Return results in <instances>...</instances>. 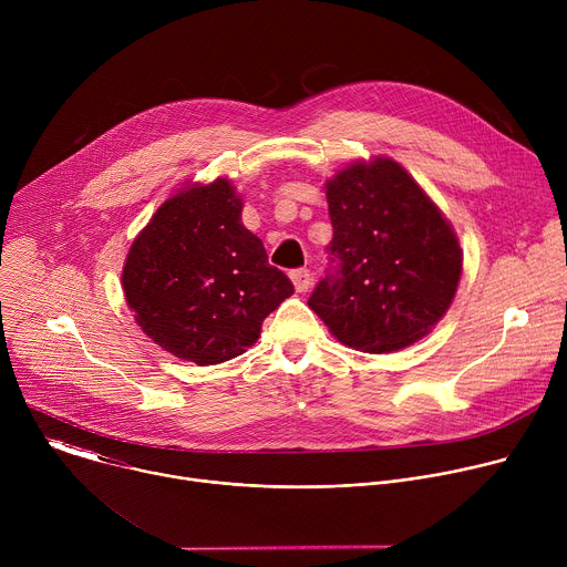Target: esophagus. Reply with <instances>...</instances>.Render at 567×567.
I'll return each instance as SVG.
<instances>
[{
  "mask_svg": "<svg viewBox=\"0 0 567 567\" xmlns=\"http://www.w3.org/2000/svg\"><path fill=\"white\" fill-rule=\"evenodd\" d=\"M289 278H291L293 289H296L298 293H305V291L311 287V274H309L307 269H296V271L289 274Z\"/></svg>",
  "mask_w": 567,
  "mask_h": 567,
  "instance_id": "1",
  "label": "esophagus"
}]
</instances>
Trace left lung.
Listing matches in <instances>:
<instances>
[{
    "mask_svg": "<svg viewBox=\"0 0 567 567\" xmlns=\"http://www.w3.org/2000/svg\"><path fill=\"white\" fill-rule=\"evenodd\" d=\"M339 271L309 307L332 337L354 350L411 348L444 318L460 278L453 224L394 158H354L326 182Z\"/></svg>",
    "mask_w": 567,
    "mask_h": 567,
    "instance_id": "obj_1",
    "label": "left lung"
}]
</instances>
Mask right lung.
<instances>
[{
	"label": "right lung",
	"instance_id": "right-lung-1",
	"mask_svg": "<svg viewBox=\"0 0 567 567\" xmlns=\"http://www.w3.org/2000/svg\"><path fill=\"white\" fill-rule=\"evenodd\" d=\"M230 179L186 182L132 239L121 285L136 326L161 350L197 365L245 354L262 320L293 293L241 224Z\"/></svg>",
	"mask_w": 567,
	"mask_h": 567
}]
</instances>
